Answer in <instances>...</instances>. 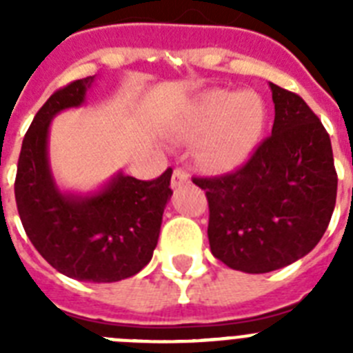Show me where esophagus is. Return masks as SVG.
Segmentation results:
<instances>
[{"mask_svg": "<svg viewBox=\"0 0 353 353\" xmlns=\"http://www.w3.org/2000/svg\"><path fill=\"white\" fill-rule=\"evenodd\" d=\"M187 182H189V173L183 168H176L173 171V176H171V185H173V189H179V187H182Z\"/></svg>", "mask_w": 353, "mask_h": 353, "instance_id": "34e87169", "label": "esophagus"}]
</instances>
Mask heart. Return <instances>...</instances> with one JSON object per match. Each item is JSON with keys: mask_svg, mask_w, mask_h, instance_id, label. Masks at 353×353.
I'll use <instances>...</instances> for the list:
<instances>
[{"mask_svg": "<svg viewBox=\"0 0 353 353\" xmlns=\"http://www.w3.org/2000/svg\"><path fill=\"white\" fill-rule=\"evenodd\" d=\"M265 125V108L252 92L239 95L212 90L198 102L191 136L208 134L201 146V159L212 170H233L251 155Z\"/></svg>", "mask_w": 353, "mask_h": 353, "instance_id": "heart-1", "label": "heart"}]
</instances>
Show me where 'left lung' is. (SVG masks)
<instances>
[{
  "label": "left lung",
  "instance_id": "left-lung-1",
  "mask_svg": "<svg viewBox=\"0 0 353 353\" xmlns=\"http://www.w3.org/2000/svg\"><path fill=\"white\" fill-rule=\"evenodd\" d=\"M272 134L244 166L196 176L208 199V242L230 269L263 274L305 256L325 233L338 174L322 121L297 93L270 83Z\"/></svg>",
  "mask_w": 353,
  "mask_h": 353
}]
</instances>
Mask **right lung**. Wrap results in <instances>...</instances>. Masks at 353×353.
Returning <instances> with one entry per match:
<instances>
[{
	"label": "right lung",
	"instance_id": "add662e5",
	"mask_svg": "<svg viewBox=\"0 0 353 353\" xmlns=\"http://www.w3.org/2000/svg\"><path fill=\"white\" fill-rule=\"evenodd\" d=\"M95 76L56 90L39 109L23 139L15 176V203L28 239L51 267L77 281L114 283L152 260L162 214L173 191L168 168L155 180L118 173L90 196L63 194L48 157L51 120L84 102Z\"/></svg>",
	"mask_w": 353,
	"mask_h": 353
}]
</instances>
